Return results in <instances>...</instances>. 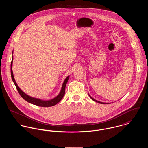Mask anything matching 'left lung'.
Returning a JSON list of instances; mask_svg holds the SVG:
<instances>
[{
    "instance_id": "8db88e82",
    "label": "left lung",
    "mask_w": 148,
    "mask_h": 148,
    "mask_svg": "<svg viewBox=\"0 0 148 148\" xmlns=\"http://www.w3.org/2000/svg\"><path fill=\"white\" fill-rule=\"evenodd\" d=\"M89 96H90V99H92L93 101H96V102H97V103H100V104H108V103H102V102H100V101H97L96 100H95V99H94L93 98H92L90 95H89Z\"/></svg>"
}]
</instances>
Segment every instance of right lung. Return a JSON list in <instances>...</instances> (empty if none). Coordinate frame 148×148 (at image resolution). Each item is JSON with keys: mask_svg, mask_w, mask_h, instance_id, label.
Listing matches in <instances>:
<instances>
[{"mask_svg": "<svg viewBox=\"0 0 148 148\" xmlns=\"http://www.w3.org/2000/svg\"><path fill=\"white\" fill-rule=\"evenodd\" d=\"M13 60V58H12ZM11 61V77H12V80L13 81V82L14 83V84L15 85V86L19 92V93L20 94V95L21 97L27 102L32 104L34 105H36V106H42V107H49V106H55L56 104H57L59 101H60V100L63 99L64 94H65V86L66 84V83L69 78V76H68L65 80L63 84L62 85V90L59 93V95L56 96L55 98L49 100V101H44L40 99H35L32 97L29 96L28 95H26L25 93H24L21 89L19 88V87L18 86V85L16 84L14 77V75H13V72H12V60Z\"/></svg>", "mask_w": 148, "mask_h": 148, "instance_id": "1", "label": "right lung"}]
</instances>
